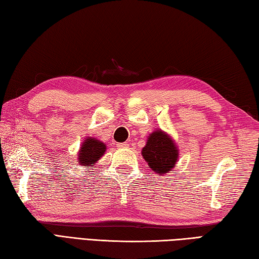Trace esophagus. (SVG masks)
<instances>
[{"label":"esophagus","instance_id":"obj_1","mask_svg":"<svg viewBox=\"0 0 259 259\" xmlns=\"http://www.w3.org/2000/svg\"><path fill=\"white\" fill-rule=\"evenodd\" d=\"M116 146H118V148H120V149H124V148H128L129 144L128 143H120V144H116Z\"/></svg>","mask_w":259,"mask_h":259}]
</instances>
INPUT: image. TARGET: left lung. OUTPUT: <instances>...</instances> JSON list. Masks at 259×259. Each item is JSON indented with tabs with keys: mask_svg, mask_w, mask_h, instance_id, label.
<instances>
[{
	"mask_svg": "<svg viewBox=\"0 0 259 259\" xmlns=\"http://www.w3.org/2000/svg\"><path fill=\"white\" fill-rule=\"evenodd\" d=\"M179 148L174 139L161 129H156L147 138L141 150L150 169L158 175L170 173L179 161Z\"/></svg>",
	"mask_w": 259,
	"mask_h": 259,
	"instance_id": "obj_1",
	"label": "left lung"
}]
</instances>
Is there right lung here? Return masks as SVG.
Here are the masks:
<instances>
[{"mask_svg": "<svg viewBox=\"0 0 259 259\" xmlns=\"http://www.w3.org/2000/svg\"><path fill=\"white\" fill-rule=\"evenodd\" d=\"M105 151L106 145L104 143L99 139L93 138V137H86L83 144L80 145L77 154L78 164L84 166L88 169H93ZM89 166H91V168L89 169Z\"/></svg>", "mask_w": 259, "mask_h": 259, "instance_id": "add662e5", "label": "right lung"}]
</instances>
